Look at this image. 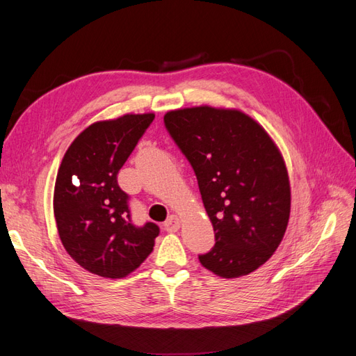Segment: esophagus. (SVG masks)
<instances>
[{"mask_svg":"<svg viewBox=\"0 0 356 356\" xmlns=\"http://www.w3.org/2000/svg\"><path fill=\"white\" fill-rule=\"evenodd\" d=\"M179 225H181V221H179V218L177 217V215H170V217L165 221L163 227H165L166 232L174 233V232H177V230L179 229Z\"/></svg>","mask_w":356,"mask_h":356,"instance_id":"34e87169","label":"esophagus"}]
</instances>
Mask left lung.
<instances>
[{
  "label": "left lung",
  "instance_id": "obj_1",
  "mask_svg": "<svg viewBox=\"0 0 356 356\" xmlns=\"http://www.w3.org/2000/svg\"><path fill=\"white\" fill-rule=\"evenodd\" d=\"M165 124L195 169L215 233L199 261L220 277L250 275L277 250L289 220V178L277 145L234 108L172 110Z\"/></svg>",
  "mask_w": 356,
  "mask_h": 356
}]
</instances>
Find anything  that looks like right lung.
<instances>
[{
  "label": "right lung",
  "instance_id": "obj_1",
  "mask_svg": "<svg viewBox=\"0 0 356 356\" xmlns=\"http://www.w3.org/2000/svg\"><path fill=\"white\" fill-rule=\"evenodd\" d=\"M153 113L124 114L86 127L68 147L53 195L59 238L75 263L102 277L132 273L152 254L159 227L132 224L117 174Z\"/></svg>",
  "mask_w": 356,
  "mask_h": 356
}]
</instances>
